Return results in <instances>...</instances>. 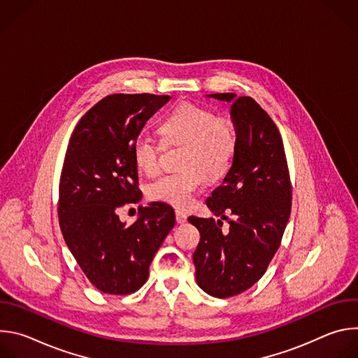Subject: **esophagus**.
I'll return each mask as SVG.
<instances>
[{
	"label": "esophagus",
	"mask_w": 358,
	"mask_h": 358,
	"mask_svg": "<svg viewBox=\"0 0 358 358\" xmlns=\"http://www.w3.org/2000/svg\"><path fill=\"white\" fill-rule=\"evenodd\" d=\"M176 221H177V224H185V222H187V215H185V213L177 210V211H176Z\"/></svg>",
	"instance_id": "obj_1"
}]
</instances>
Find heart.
Returning <instances> with one entry per match:
<instances>
[{"instance_id":"heart-1","label":"heart","mask_w":358,"mask_h":358,"mask_svg":"<svg viewBox=\"0 0 358 358\" xmlns=\"http://www.w3.org/2000/svg\"><path fill=\"white\" fill-rule=\"evenodd\" d=\"M166 143H184L180 151L181 170L167 174L147 185V196L187 208L192 203L194 192L208 180L222 177L232 162L236 137L234 126L224 117L206 108L181 103L162 123ZM162 144L148 136H138L131 147L134 166L143 174L152 177L160 173Z\"/></svg>"}]
</instances>
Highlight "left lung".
<instances>
[{
  "instance_id": "left-lung-1",
  "label": "left lung",
  "mask_w": 358,
  "mask_h": 358,
  "mask_svg": "<svg viewBox=\"0 0 358 358\" xmlns=\"http://www.w3.org/2000/svg\"><path fill=\"white\" fill-rule=\"evenodd\" d=\"M231 103L236 147L222 184L207 199L214 218L189 217L201 239L192 255L198 286L211 296H236L257 283L280 245L292 208V184L280 133L249 96L215 93ZM230 224L224 233L222 220Z\"/></svg>"
}]
</instances>
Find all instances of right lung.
<instances>
[{"mask_svg":"<svg viewBox=\"0 0 358 358\" xmlns=\"http://www.w3.org/2000/svg\"><path fill=\"white\" fill-rule=\"evenodd\" d=\"M170 96L110 94L76 124L59 181L58 215L64 239L78 265L100 292L129 294L148 278L156 252L176 224L164 202L138 208L126 227L117 211L141 199L131 147L147 120Z\"/></svg>","mask_w":358,"mask_h":358,"instance_id":"add662e5","label":"right lung"}]
</instances>
